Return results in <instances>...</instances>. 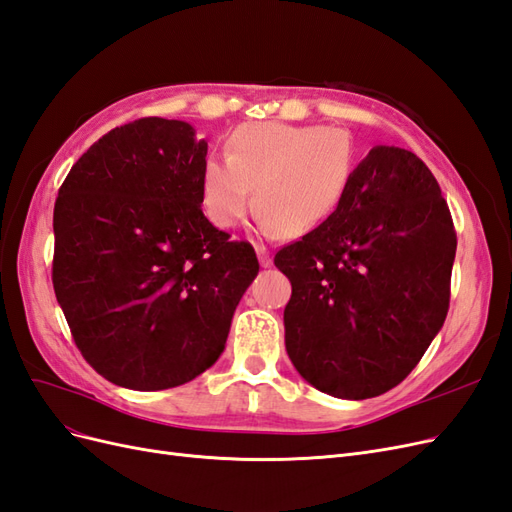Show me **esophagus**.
I'll return each mask as SVG.
<instances>
[{
  "mask_svg": "<svg viewBox=\"0 0 512 512\" xmlns=\"http://www.w3.org/2000/svg\"><path fill=\"white\" fill-rule=\"evenodd\" d=\"M256 247V254H258V260H260V265L262 267H271V252L267 250V247L265 245H260V243H256L254 245Z\"/></svg>",
  "mask_w": 512,
  "mask_h": 512,
  "instance_id": "esophagus-1",
  "label": "esophagus"
}]
</instances>
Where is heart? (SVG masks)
Listing matches in <instances>:
<instances>
[{"label":"heart","mask_w":512,"mask_h":512,"mask_svg":"<svg viewBox=\"0 0 512 512\" xmlns=\"http://www.w3.org/2000/svg\"><path fill=\"white\" fill-rule=\"evenodd\" d=\"M354 173V145L344 130L243 123L226 138V158L200 168V205L213 226L235 228L254 203L260 230L303 235L339 207Z\"/></svg>","instance_id":"1"}]
</instances>
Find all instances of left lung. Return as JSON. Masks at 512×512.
Listing matches in <instances>:
<instances>
[{
  "label": "left lung",
  "mask_w": 512,
  "mask_h": 512,
  "mask_svg": "<svg viewBox=\"0 0 512 512\" xmlns=\"http://www.w3.org/2000/svg\"><path fill=\"white\" fill-rule=\"evenodd\" d=\"M455 250L451 211L425 162L371 149L329 218L275 254L292 284V365L339 399L391 391L442 329Z\"/></svg>",
  "instance_id": "left-lung-1"
}]
</instances>
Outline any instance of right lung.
<instances>
[{
	"label": "right lung",
	"instance_id": "1",
	"mask_svg": "<svg viewBox=\"0 0 512 512\" xmlns=\"http://www.w3.org/2000/svg\"><path fill=\"white\" fill-rule=\"evenodd\" d=\"M205 158L190 123L145 117L104 134L59 188L55 297L85 361L123 389L209 369L258 275L254 247L200 209Z\"/></svg>",
	"mask_w": 512,
	"mask_h": 512
}]
</instances>
